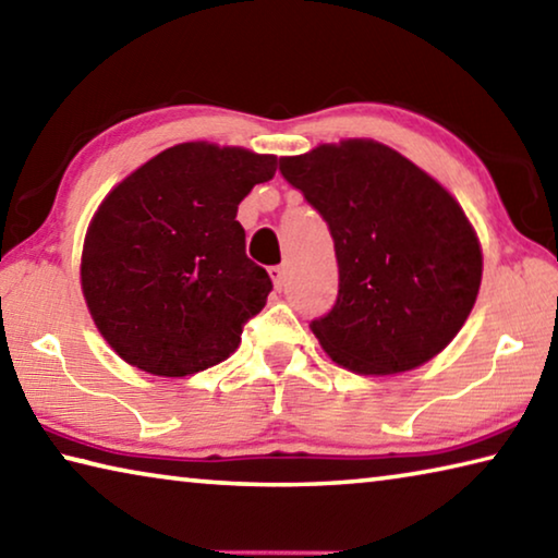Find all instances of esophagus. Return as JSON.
I'll return each instance as SVG.
<instances>
[{
    "label": "esophagus",
    "mask_w": 558,
    "mask_h": 558,
    "mask_svg": "<svg viewBox=\"0 0 558 558\" xmlns=\"http://www.w3.org/2000/svg\"><path fill=\"white\" fill-rule=\"evenodd\" d=\"M268 272H270V280H272V286H276V290L286 286V276H288L286 266H272Z\"/></svg>",
    "instance_id": "1"
}]
</instances>
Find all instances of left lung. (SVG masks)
<instances>
[{"mask_svg":"<svg viewBox=\"0 0 558 558\" xmlns=\"http://www.w3.org/2000/svg\"><path fill=\"white\" fill-rule=\"evenodd\" d=\"M280 172L335 239L339 295L310 323L329 359L386 376L440 354L483 280V248L456 196L401 153L362 137L280 157Z\"/></svg>","mask_w":558,"mask_h":558,"instance_id":"1","label":"left lung"}]
</instances>
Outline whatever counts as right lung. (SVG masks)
<instances>
[{
  "label": "right lung",
  "instance_id": "obj_1",
  "mask_svg": "<svg viewBox=\"0 0 558 558\" xmlns=\"http://www.w3.org/2000/svg\"><path fill=\"white\" fill-rule=\"evenodd\" d=\"M278 157L182 143L128 174L88 223L81 288L102 339L155 376L229 359L272 282L245 256L239 204Z\"/></svg>",
  "mask_w": 558,
  "mask_h": 558
}]
</instances>
